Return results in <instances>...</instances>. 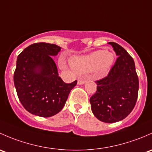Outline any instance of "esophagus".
Instances as JSON below:
<instances>
[{
	"mask_svg": "<svg viewBox=\"0 0 152 152\" xmlns=\"http://www.w3.org/2000/svg\"><path fill=\"white\" fill-rule=\"evenodd\" d=\"M86 83V80L84 79H78L77 80V84L78 85H83Z\"/></svg>",
	"mask_w": 152,
	"mask_h": 152,
	"instance_id": "esophagus-1",
	"label": "esophagus"
}]
</instances>
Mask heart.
Returning a JSON list of instances; mask_svg holds the SVG:
<instances>
[{
	"label": "heart",
	"instance_id": "1",
	"mask_svg": "<svg viewBox=\"0 0 152 152\" xmlns=\"http://www.w3.org/2000/svg\"><path fill=\"white\" fill-rule=\"evenodd\" d=\"M114 61L113 53L105 50H97L87 56L75 58L72 66L79 73H87L99 69L104 72L110 67Z\"/></svg>",
	"mask_w": 152,
	"mask_h": 152
}]
</instances>
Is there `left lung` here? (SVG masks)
Here are the masks:
<instances>
[{
    "label": "left lung",
    "mask_w": 152,
    "mask_h": 152,
    "mask_svg": "<svg viewBox=\"0 0 152 152\" xmlns=\"http://www.w3.org/2000/svg\"><path fill=\"white\" fill-rule=\"evenodd\" d=\"M118 56L107 77L96 82L90 98L94 115L105 123L123 120L133 110L138 96L139 81L132 56L121 45L109 42Z\"/></svg>",
    "instance_id": "1"
}]
</instances>
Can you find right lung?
Returning a JSON list of instances; mask_svg holds the SVG:
<instances>
[{
  "mask_svg": "<svg viewBox=\"0 0 152 152\" xmlns=\"http://www.w3.org/2000/svg\"><path fill=\"white\" fill-rule=\"evenodd\" d=\"M61 48L54 44L39 42L31 45L17 59L14 83L20 102L31 114L50 117L60 112L75 80L65 83L58 76L52 56Z\"/></svg>",
  "mask_w": 152,
  "mask_h": 152,
  "instance_id": "right-lung-1",
  "label": "right lung"
}]
</instances>
